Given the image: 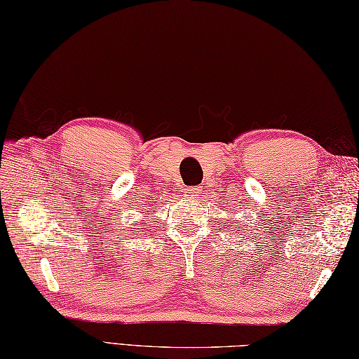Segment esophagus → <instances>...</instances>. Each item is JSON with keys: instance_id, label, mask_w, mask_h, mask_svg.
Listing matches in <instances>:
<instances>
[{"instance_id": "obj_1", "label": "esophagus", "mask_w": 359, "mask_h": 359, "mask_svg": "<svg viewBox=\"0 0 359 359\" xmlns=\"http://www.w3.org/2000/svg\"><path fill=\"white\" fill-rule=\"evenodd\" d=\"M187 194H188V196H191V197H197V196L202 194V189H200L198 187L188 188V189H187Z\"/></svg>"}]
</instances>
